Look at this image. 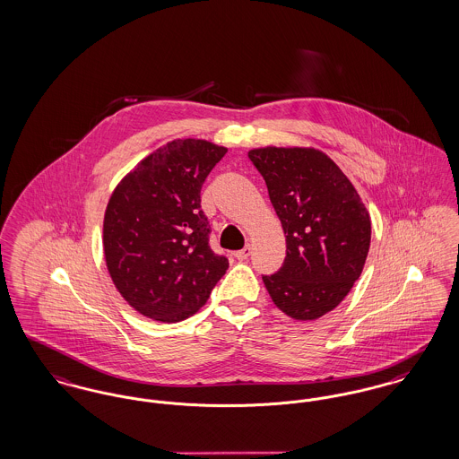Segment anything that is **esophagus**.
Segmentation results:
<instances>
[{
    "label": "esophagus",
    "mask_w": 459,
    "mask_h": 459,
    "mask_svg": "<svg viewBox=\"0 0 459 459\" xmlns=\"http://www.w3.org/2000/svg\"><path fill=\"white\" fill-rule=\"evenodd\" d=\"M235 257H237L238 261H247V259L250 257V247L247 245V247H243L238 252H235Z\"/></svg>",
    "instance_id": "34e87169"
}]
</instances>
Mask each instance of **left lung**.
<instances>
[{"label": "left lung", "instance_id": "1", "mask_svg": "<svg viewBox=\"0 0 459 459\" xmlns=\"http://www.w3.org/2000/svg\"><path fill=\"white\" fill-rule=\"evenodd\" d=\"M281 221L287 257L263 276L274 306L313 321L345 299L361 276L371 219L354 185L321 150L264 146L248 152Z\"/></svg>", "mask_w": 459, "mask_h": 459}]
</instances>
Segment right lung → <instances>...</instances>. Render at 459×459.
I'll list each match as a JSON object with an SVG mask.
<instances>
[{"mask_svg":"<svg viewBox=\"0 0 459 459\" xmlns=\"http://www.w3.org/2000/svg\"><path fill=\"white\" fill-rule=\"evenodd\" d=\"M228 152L207 140H172L157 148L110 195L103 255L122 299L162 323L194 316L228 269L209 247L200 190Z\"/></svg>","mask_w":459,"mask_h":459,"instance_id":"1","label":"right lung"}]
</instances>
